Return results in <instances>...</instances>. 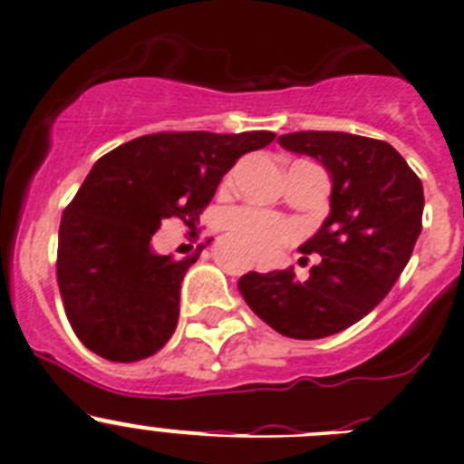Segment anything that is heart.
Returning a JSON list of instances; mask_svg holds the SVG:
<instances>
[{
    "instance_id": "b5f03b06",
    "label": "heart",
    "mask_w": 464,
    "mask_h": 464,
    "mask_svg": "<svg viewBox=\"0 0 464 464\" xmlns=\"http://www.w3.org/2000/svg\"><path fill=\"white\" fill-rule=\"evenodd\" d=\"M224 228L260 260H272L285 246L299 240V227L292 219L267 213L256 206H242L224 215Z\"/></svg>"
}]
</instances>
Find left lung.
Masks as SVG:
<instances>
[{
    "label": "left lung",
    "mask_w": 464,
    "mask_h": 464,
    "mask_svg": "<svg viewBox=\"0 0 464 464\" xmlns=\"http://www.w3.org/2000/svg\"><path fill=\"white\" fill-rule=\"evenodd\" d=\"M281 147L308 154L333 179L331 215L299 246L322 256L305 281L290 269L240 278L249 308L295 340L335 335L385 299L421 233L424 188L392 145L342 131H299ZM301 260H308V258Z\"/></svg>",
    "instance_id": "8db88e82"
}]
</instances>
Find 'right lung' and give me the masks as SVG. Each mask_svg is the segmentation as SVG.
Here are the masks:
<instances>
[{
    "mask_svg": "<svg viewBox=\"0 0 464 464\" xmlns=\"http://www.w3.org/2000/svg\"><path fill=\"white\" fill-rule=\"evenodd\" d=\"M272 131H165L120 145L94 163L58 231L56 278L65 314L90 352L112 362L154 356L179 322L188 258L151 251L169 218L195 227L224 174L263 150Z\"/></svg>",
    "mask_w": 464,
    "mask_h": 464,
    "instance_id": "add662e5",
    "label": "right lung"
}]
</instances>
